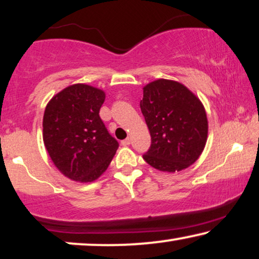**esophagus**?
I'll return each mask as SVG.
<instances>
[{"instance_id": "esophagus-1", "label": "esophagus", "mask_w": 259, "mask_h": 259, "mask_svg": "<svg viewBox=\"0 0 259 259\" xmlns=\"http://www.w3.org/2000/svg\"><path fill=\"white\" fill-rule=\"evenodd\" d=\"M121 145H122V146H128V145H131V139H130V138H127V139L122 140L121 141Z\"/></svg>"}]
</instances>
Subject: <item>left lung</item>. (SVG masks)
<instances>
[{"label":"left lung","mask_w":259,"mask_h":259,"mask_svg":"<svg viewBox=\"0 0 259 259\" xmlns=\"http://www.w3.org/2000/svg\"><path fill=\"white\" fill-rule=\"evenodd\" d=\"M140 108L151 133L143 157L162 172H179L196 162L207 140L208 122L199 98L178 81L158 79L144 88Z\"/></svg>","instance_id":"obj_1"}]
</instances>
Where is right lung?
I'll return each instance as SVG.
<instances>
[{"instance_id":"add662e5","label":"right lung","mask_w":259,"mask_h":259,"mask_svg":"<svg viewBox=\"0 0 259 259\" xmlns=\"http://www.w3.org/2000/svg\"><path fill=\"white\" fill-rule=\"evenodd\" d=\"M105 98L102 90L75 83L55 94L46 106V150L55 167L74 182L97 180L119 147L99 115Z\"/></svg>"}]
</instances>
